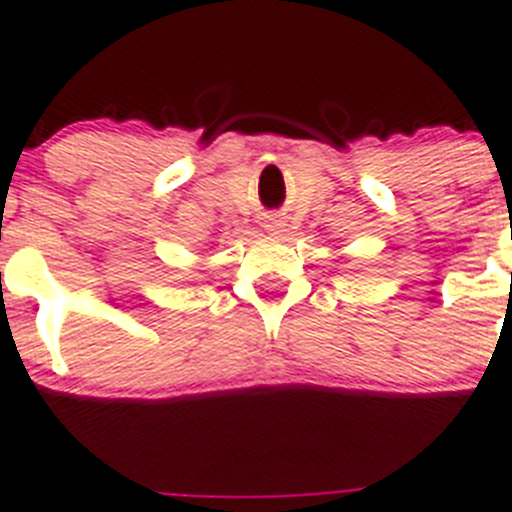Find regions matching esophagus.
<instances>
[{
    "label": "esophagus",
    "mask_w": 512,
    "mask_h": 512,
    "mask_svg": "<svg viewBox=\"0 0 512 512\" xmlns=\"http://www.w3.org/2000/svg\"><path fill=\"white\" fill-rule=\"evenodd\" d=\"M281 226H283V223L276 221V218H270V221L265 223V229H268L270 234H281Z\"/></svg>",
    "instance_id": "esophagus-1"
}]
</instances>
